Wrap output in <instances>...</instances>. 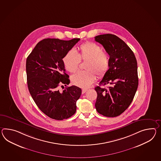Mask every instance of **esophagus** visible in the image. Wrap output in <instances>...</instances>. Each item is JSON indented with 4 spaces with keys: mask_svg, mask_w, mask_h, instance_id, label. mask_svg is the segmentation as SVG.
<instances>
[{
    "mask_svg": "<svg viewBox=\"0 0 161 161\" xmlns=\"http://www.w3.org/2000/svg\"><path fill=\"white\" fill-rule=\"evenodd\" d=\"M86 91H87V90L86 89H82V94H84L86 92Z\"/></svg>",
    "mask_w": 161,
    "mask_h": 161,
    "instance_id": "esophagus-1",
    "label": "esophagus"
}]
</instances>
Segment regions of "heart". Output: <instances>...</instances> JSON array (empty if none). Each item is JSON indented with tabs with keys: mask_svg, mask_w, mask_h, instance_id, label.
<instances>
[{
	"mask_svg": "<svg viewBox=\"0 0 161 161\" xmlns=\"http://www.w3.org/2000/svg\"><path fill=\"white\" fill-rule=\"evenodd\" d=\"M77 54L70 50L64 56L63 62L65 69L70 73H75L79 68L80 60L86 61L84 69L73 75L71 82L76 86L88 88L96 79V75L102 77L106 75L109 67V56L97 43L86 42L81 44Z\"/></svg>",
	"mask_w": 161,
	"mask_h": 161,
	"instance_id": "b5f03b06",
	"label": "heart"
}]
</instances>
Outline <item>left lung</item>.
Instances as JSON below:
<instances>
[{"label":"left lung","mask_w":161,"mask_h":161,"mask_svg":"<svg viewBox=\"0 0 161 161\" xmlns=\"http://www.w3.org/2000/svg\"><path fill=\"white\" fill-rule=\"evenodd\" d=\"M109 55V67L95 90L97 92L95 108L106 117H116L128 108L138 85L137 62L133 52L117 36L110 34L96 36ZM110 84L108 89L100 86Z\"/></svg>","instance_id":"left-lung-1"}]
</instances>
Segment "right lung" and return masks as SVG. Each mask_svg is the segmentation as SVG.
Here are the masks:
<instances>
[{
	"mask_svg": "<svg viewBox=\"0 0 161 161\" xmlns=\"http://www.w3.org/2000/svg\"><path fill=\"white\" fill-rule=\"evenodd\" d=\"M79 41L80 38L43 39L27 58L28 90L39 109L53 119H66L76 112L81 90L75 86H67L70 80L65 73L63 59ZM63 85L66 87L61 92L59 86Z\"/></svg>",
	"mask_w": 161,
	"mask_h": 161,
	"instance_id": "add662e5",
	"label": "right lung"
}]
</instances>
